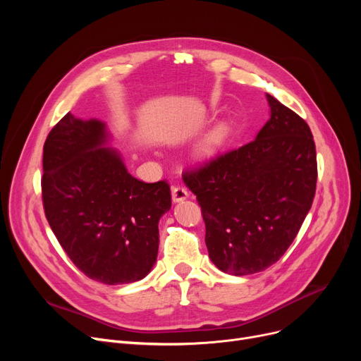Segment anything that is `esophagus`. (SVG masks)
I'll list each match as a JSON object with an SVG mask.
<instances>
[{"instance_id": "esophagus-1", "label": "esophagus", "mask_w": 361, "mask_h": 361, "mask_svg": "<svg viewBox=\"0 0 361 361\" xmlns=\"http://www.w3.org/2000/svg\"><path fill=\"white\" fill-rule=\"evenodd\" d=\"M171 196H173L174 203H178L188 197V192L184 187H173V190H171Z\"/></svg>"}]
</instances>
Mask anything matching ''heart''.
Instances as JSON below:
<instances>
[{
    "mask_svg": "<svg viewBox=\"0 0 361 361\" xmlns=\"http://www.w3.org/2000/svg\"><path fill=\"white\" fill-rule=\"evenodd\" d=\"M228 137V127L225 123H218L207 130L195 145V157L197 161L207 162L218 157Z\"/></svg>",
    "mask_w": 361,
    "mask_h": 361,
    "instance_id": "heart-1",
    "label": "heart"
}]
</instances>
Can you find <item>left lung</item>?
Segmentation results:
<instances>
[{
    "mask_svg": "<svg viewBox=\"0 0 361 361\" xmlns=\"http://www.w3.org/2000/svg\"><path fill=\"white\" fill-rule=\"evenodd\" d=\"M269 120L253 142L183 180L197 197L215 267L252 275L279 260L309 214L317 180L307 123L267 93Z\"/></svg>",
    "mask_w": 361,
    "mask_h": 361,
    "instance_id": "8db88e82",
    "label": "left lung"
}]
</instances>
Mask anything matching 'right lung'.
I'll return each instance as SVG.
<instances>
[{"instance_id":"obj_1","label":"right lung","mask_w":361,"mask_h":361,"mask_svg":"<svg viewBox=\"0 0 361 361\" xmlns=\"http://www.w3.org/2000/svg\"><path fill=\"white\" fill-rule=\"evenodd\" d=\"M97 118L64 116L44 145L42 200L52 233L86 276L118 286L143 279L159 247L158 224L171 209L165 181L133 177Z\"/></svg>"}]
</instances>
